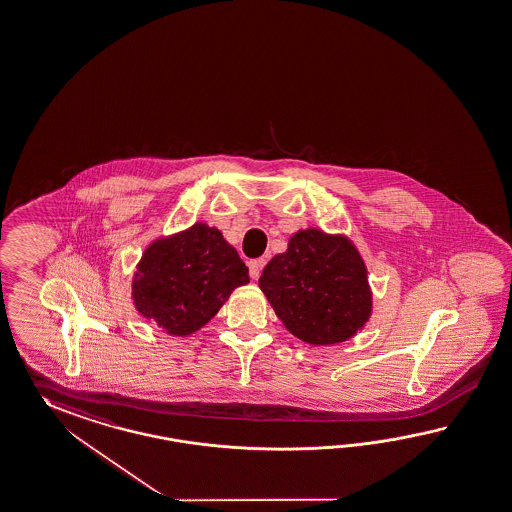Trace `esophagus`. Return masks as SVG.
I'll return each instance as SVG.
<instances>
[{"label":"esophagus","mask_w":512,"mask_h":512,"mask_svg":"<svg viewBox=\"0 0 512 512\" xmlns=\"http://www.w3.org/2000/svg\"><path fill=\"white\" fill-rule=\"evenodd\" d=\"M248 266H250L251 279H257L261 275L264 259H253V261L248 262Z\"/></svg>","instance_id":"esophagus-1"}]
</instances>
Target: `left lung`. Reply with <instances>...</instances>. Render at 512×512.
<instances>
[{"mask_svg":"<svg viewBox=\"0 0 512 512\" xmlns=\"http://www.w3.org/2000/svg\"><path fill=\"white\" fill-rule=\"evenodd\" d=\"M259 287L288 331L316 346L353 337L372 311L359 253L318 229L290 238L288 250L264 266Z\"/></svg>","mask_w":512,"mask_h":512,"instance_id":"8db88e82","label":"left lung"}]
</instances>
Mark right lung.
I'll use <instances>...</instances> for the list:
<instances>
[{
    "label": "right lung",
    "instance_id": "1",
    "mask_svg": "<svg viewBox=\"0 0 512 512\" xmlns=\"http://www.w3.org/2000/svg\"><path fill=\"white\" fill-rule=\"evenodd\" d=\"M246 283L248 266L237 250L218 229L196 224L146 250L133 281V300L144 318L185 337L207 324Z\"/></svg>",
    "mask_w": 512,
    "mask_h": 512
}]
</instances>
